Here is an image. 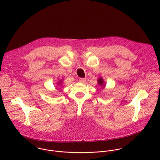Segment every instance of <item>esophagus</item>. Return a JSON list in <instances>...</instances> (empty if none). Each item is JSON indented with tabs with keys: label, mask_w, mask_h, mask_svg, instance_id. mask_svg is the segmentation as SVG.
Here are the masks:
<instances>
[{
	"label": "esophagus",
	"mask_w": 160,
	"mask_h": 160,
	"mask_svg": "<svg viewBox=\"0 0 160 160\" xmlns=\"http://www.w3.org/2000/svg\"><path fill=\"white\" fill-rule=\"evenodd\" d=\"M86 81V80L85 78H79V81L80 82H82V83L85 82Z\"/></svg>",
	"instance_id": "34e87169"
}]
</instances>
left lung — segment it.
I'll return each instance as SVG.
<instances>
[{"label":"left lung","mask_w":160,"mask_h":160,"mask_svg":"<svg viewBox=\"0 0 160 160\" xmlns=\"http://www.w3.org/2000/svg\"><path fill=\"white\" fill-rule=\"evenodd\" d=\"M98 82L99 85H100V86H104V85H103V79H102L101 78L98 80Z\"/></svg>","instance_id":"8db88e82"}]
</instances>
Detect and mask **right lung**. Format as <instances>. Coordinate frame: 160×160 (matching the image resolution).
Here are the masks:
<instances>
[{
	"mask_svg": "<svg viewBox=\"0 0 160 160\" xmlns=\"http://www.w3.org/2000/svg\"><path fill=\"white\" fill-rule=\"evenodd\" d=\"M59 83H60V84H61V82H59Z\"/></svg>",
	"mask_w": 160,
	"mask_h": 160,
	"instance_id": "add662e5",
	"label": "right lung"
}]
</instances>
